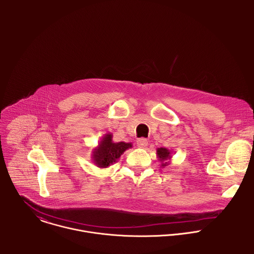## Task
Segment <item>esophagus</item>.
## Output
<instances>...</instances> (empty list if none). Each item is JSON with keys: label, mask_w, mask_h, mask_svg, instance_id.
<instances>
[{"label": "esophagus", "mask_w": 254, "mask_h": 254, "mask_svg": "<svg viewBox=\"0 0 254 254\" xmlns=\"http://www.w3.org/2000/svg\"><path fill=\"white\" fill-rule=\"evenodd\" d=\"M137 145H138L139 147H141V148L145 147V146L147 145V140L145 139V138H140V139H138V140H137Z\"/></svg>", "instance_id": "esophagus-1"}]
</instances>
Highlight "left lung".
Wrapping results in <instances>:
<instances>
[{
    "label": "left lung",
    "instance_id": "1",
    "mask_svg": "<svg viewBox=\"0 0 254 254\" xmlns=\"http://www.w3.org/2000/svg\"><path fill=\"white\" fill-rule=\"evenodd\" d=\"M156 156L161 163L160 164L161 167H165V166H168L171 162L170 160L172 157V152L166 147H158L156 149Z\"/></svg>",
    "mask_w": 254,
    "mask_h": 254
}]
</instances>
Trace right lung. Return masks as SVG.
Here are the masks:
<instances>
[{
    "instance_id": "add662e5",
    "label": "right lung",
    "mask_w": 254,
    "mask_h": 254,
    "mask_svg": "<svg viewBox=\"0 0 254 254\" xmlns=\"http://www.w3.org/2000/svg\"><path fill=\"white\" fill-rule=\"evenodd\" d=\"M132 143L112 141V134L107 133L103 136L97 147L92 150V160L100 168H108L124 153L125 150L132 147Z\"/></svg>"
}]
</instances>
